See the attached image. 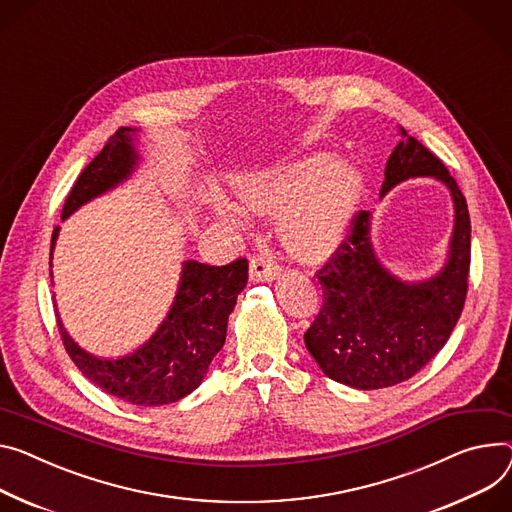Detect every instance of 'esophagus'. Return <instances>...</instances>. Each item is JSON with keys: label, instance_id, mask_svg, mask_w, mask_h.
<instances>
[{"label": "esophagus", "instance_id": "34e87169", "mask_svg": "<svg viewBox=\"0 0 512 512\" xmlns=\"http://www.w3.org/2000/svg\"><path fill=\"white\" fill-rule=\"evenodd\" d=\"M281 274V266L268 254H254L250 258V277L256 281H272Z\"/></svg>", "mask_w": 512, "mask_h": 512}]
</instances>
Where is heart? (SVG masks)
Here are the masks:
<instances>
[{
  "label": "heart",
  "mask_w": 512,
  "mask_h": 512,
  "mask_svg": "<svg viewBox=\"0 0 512 512\" xmlns=\"http://www.w3.org/2000/svg\"><path fill=\"white\" fill-rule=\"evenodd\" d=\"M332 162L328 153L307 155L238 184V196L250 211L281 215V242L301 260H320L336 248L359 201V170ZM217 211L225 221H240V211L231 205Z\"/></svg>",
  "instance_id": "obj_1"
}]
</instances>
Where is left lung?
<instances>
[{
	"instance_id": "obj_1",
	"label": "left lung",
	"mask_w": 512,
	"mask_h": 512,
	"mask_svg": "<svg viewBox=\"0 0 512 512\" xmlns=\"http://www.w3.org/2000/svg\"><path fill=\"white\" fill-rule=\"evenodd\" d=\"M381 196L412 176L443 180L455 203L451 256L439 277L418 285L393 279L369 242V213L350 217L346 238L318 268L322 307L305 346L322 371L357 389H381L416 375L449 340L467 295L471 223L465 196L439 157L402 129Z\"/></svg>"
}]
</instances>
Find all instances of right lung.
<instances>
[{"mask_svg": "<svg viewBox=\"0 0 512 512\" xmlns=\"http://www.w3.org/2000/svg\"><path fill=\"white\" fill-rule=\"evenodd\" d=\"M131 133L133 129L121 127L77 176L61 211L63 219L131 174L137 162ZM57 231L59 227L53 229L51 254ZM246 283V258L225 266L184 262L180 289L166 322L145 346L116 361L88 355L67 336L59 320L57 328L71 361L108 396L135 406H164L182 400L201 385L225 342L227 318Z\"/></svg>", "mask_w": 512, "mask_h": 512, "instance_id": "right-lung-1", "label": "right lung"}]
</instances>
